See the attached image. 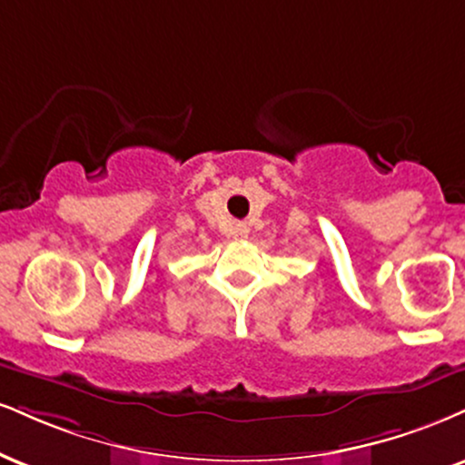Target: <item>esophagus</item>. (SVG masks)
Masks as SVG:
<instances>
[{
    "label": "esophagus",
    "mask_w": 465,
    "mask_h": 465,
    "mask_svg": "<svg viewBox=\"0 0 465 465\" xmlns=\"http://www.w3.org/2000/svg\"><path fill=\"white\" fill-rule=\"evenodd\" d=\"M247 233H249V229L244 225L233 227V236H236V238H247Z\"/></svg>",
    "instance_id": "esophagus-1"
}]
</instances>
